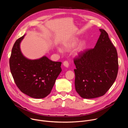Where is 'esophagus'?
I'll return each instance as SVG.
<instances>
[{"label":"esophagus","instance_id":"esophagus-1","mask_svg":"<svg viewBox=\"0 0 128 128\" xmlns=\"http://www.w3.org/2000/svg\"><path fill=\"white\" fill-rule=\"evenodd\" d=\"M63 65L64 66H65L66 67H68V66H69V63H68V61H64L63 62Z\"/></svg>","mask_w":128,"mask_h":128}]
</instances>
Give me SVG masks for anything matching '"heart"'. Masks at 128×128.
Returning a JSON list of instances; mask_svg holds the SVG:
<instances>
[{"label": "heart", "instance_id": "1", "mask_svg": "<svg viewBox=\"0 0 128 128\" xmlns=\"http://www.w3.org/2000/svg\"><path fill=\"white\" fill-rule=\"evenodd\" d=\"M76 42H77V40H72L68 43H66V44H64V48L66 49V50H69L72 48H73L74 46H76ZM84 46V44L82 43L81 44L79 47H78V52H80L83 49V48ZM58 50L59 51V52H61V49L60 48H58Z\"/></svg>", "mask_w": 128, "mask_h": 128}]
</instances>
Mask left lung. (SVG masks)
<instances>
[{"mask_svg": "<svg viewBox=\"0 0 128 128\" xmlns=\"http://www.w3.org/2000/svg\"><path fill=\"white\" fill-rule=\"evenodd\" d=\"M94 48L82 51L74 58L75 88L80 96L92 99L103 96L117 77L118 63L116 47L108 34L100 29Z\"/></svg>", "mask_w": 128, "mask_h": 128, "instance_id": "left-lung-1", "label": "left lung"}]
</instances>
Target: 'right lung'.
<instances>
[{
  "label": "right lung",
  "instance_id": "add662e5",
  "mask_svg": "<svg viewBox=\"0 0 128 128\" xmlns=\"http://www.w3.org/2000/svg\"><path fill=\"white\" fill-rule=\"evenodd\" d=\"M25 35L18 38L12 48L10 58L11 74L18 88L24 94L41 99L50 94L62 71L61 62H54L44 56L29 60L22 54L20 44Z\"/></svg>",
  "mask_w": 128,
  "mask_h": 128
}]
</instances>
